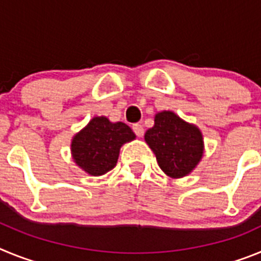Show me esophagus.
<instances>
[{"label":"esophagus","mask_w":261,"mask_h":261,"mask_svg":"<svg viewBox=\"0 0 261 261\" xmlns=\"http://www.w3.org/2000/svg\"><path fill=\"white\" fill-rule=\"evenodd\" d=\"M133 132L136 133V136L137 137H142L144 136V126L141 125V124H133Z\"/></svg>","instance_id":"34e87169"}]
</instances>
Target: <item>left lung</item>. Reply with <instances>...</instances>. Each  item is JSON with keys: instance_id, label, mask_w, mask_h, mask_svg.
I'll use <instances>...</instances> for the list:
<instances>
[{"instance_id": "left-lung-1", "label": "left lung", "mask_w": 261, "mask_h": 261, "mask_svg": "<svg viewBox=\"0 0 261 261\" xmlns=\"http://www.w3.org/2000/svg\"><path fill=\"white\" fill-rule=\"evenodd\" d=\"M145 141L167 176L179 179L190 175L204 155V137L199 126L187 123L172 111L154 116V126L145 133Z\"/></svg>"}]
</instances>
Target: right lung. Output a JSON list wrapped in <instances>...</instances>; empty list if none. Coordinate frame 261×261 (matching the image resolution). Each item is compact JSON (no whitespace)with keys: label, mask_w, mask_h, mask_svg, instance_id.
<instances>
[{"label":"right lung","mask_w":261,"mask_h":261,"mask_svg":"<svg viewBox=\"0 0 261 261\" xmlns=\"http://www.w3.org/2000/svg\"><path fill=\"white\" fill-rule=\"evenodd\" d=\"M136 135L121 121L112 123L106 116H94L71 138V158L91 176H100L116 166L120 149Z\"/></svg>","instance_id":"obj_1"}]
</instances>
